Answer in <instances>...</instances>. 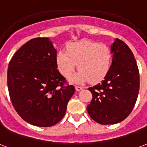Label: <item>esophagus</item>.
I'll use <instances>...</instances> for the list:
<instances>
[{"mask_svg": "<svg viewBox=\"0 0 147 147\" xmlns=\"http://www.w3.org/2000/svg\"><path fill=\"white\" fill-rule=\"evenodd\" d=\"M82 89H83L82 86H76V90L77 91H80V90H82Z\"/></svg>", "mask_w": 147, "mask_h": 147, "instance_id": "34e87169", "label": "esophagus"}]
</instances>
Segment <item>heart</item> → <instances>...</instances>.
<instances>
[{"label": "heart", "mask_w": 147, "mask_h": 147, "mask_svg": "<svg viewBox=\"0 0 147 147\" xmlns=\"http://www.w3.org/2000/svg\"><path fill=\"white\" fill-rule=\"evenodd\" d=\"M67 50L60 51L56 57L57 68L64 76L70 77L78 66L80 71L73 77L74 82L90 80L96 83L106 77L112 62V54L107 45L83 40L71 43Z\"/></svg>", "instance_id": "heart-1"}]
</instances>
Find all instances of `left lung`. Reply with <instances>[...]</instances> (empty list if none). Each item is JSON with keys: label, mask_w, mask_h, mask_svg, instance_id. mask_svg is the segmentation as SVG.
Instances as JSON below:
<instances>
[{"label": "left lung", "mask_w": 147, "mask_h": 147, "mask_svg": "<svg viewBox=\"0 0 147 147\" xmlns=\"http://www.w3.org/2000/svg\"><path fill=\"white\" fill-rule=\"evenodd\" d=\"M112 63L108 73L89 90L93 98L87 111L101 125L125 120L134 107L140 90V73L134 55L127 44L115 39L111 44Z\"/></svg>", "instance_id": "1"}]
</instances>
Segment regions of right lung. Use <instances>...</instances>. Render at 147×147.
Wrapping results in <instances>:
<instances>
[{"label":"right lung","mask_w":147,"mask_h":147,"mask_svg":"<svg viewBox=\"0 0 147 147\" xmlns=\"http://www.w3.org/2000/svg\"><path fill=\"white\" fill-rule=\"evenodd\" d=\"M57 51L49 38H35L14 54L7 68V87L13 107L32 125L50 127L64 117L75 93L57 70Z\"/></svg>","instance_id":"add662e5"}]
</instances>
